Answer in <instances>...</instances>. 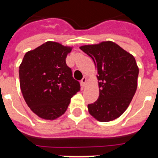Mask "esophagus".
<instances>
[{
    "label": "esophagus",
    "instance_id": "obj_1",
    "mask_svg": "<svg viewBox=\"0 0 158 158\" xmlns=\"http://www.w3.org/2000/svg\"><path fill=\"white\" fill-rule=\"evenodd\" d=\"M86 83H87V78L86 77L82 78V80L81 81V87H83V88L85 87Z\"/></svg>",
    "mask_w": 158,
    "mask_h": 158
}]
</instances>
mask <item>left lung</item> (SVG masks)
I'll list each match as a JSON object with an SVG mask.
<instances>
[{
    "mask_svg": "<svg viewBox=\"0 0 158 158\" xmlns=\"http://www.w3.org/2000/svg\"><path fill=\"white\" fill-rule=\"evenodd\" d=\"M80 49L93 58L97 68L100 95L88 104L89 114L100 122H109L126 111L138 86L139 67L135 57L111 41Z\"/></svg>",
    "mask_w": 158,
    "mask_h": 158,
    "instance_id": "8db88e82",
    "label": "left lung"
}]
</instances>
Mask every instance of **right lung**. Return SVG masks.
Wrapping results in <instances>:
<instances>
[{"label":"right lung","mask_w":158,"mask_h":158,"mask_svg":"<svg viewBox=\"0 0 158 158\" xmlns=\"http://www.w3.org/2000/svg\"><path fill=\"white\" fill-rule=\"evenodd\" d=\"M73 47L48 41L25 54L19 65V85L25 102L40 118L53 120L66 111L80 83L65 63Z\"/></svg>","instance_id":"1"}]
</instances>
